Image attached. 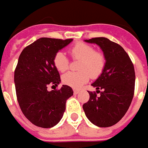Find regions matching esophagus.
Segmentation results:
<instances>
[{"label":"esophagus","instance_id":"1","mask_svg":"<svg viewBox=\"0 0 148 148\" xmlns=\"http://www.w3.org/2000/svg\"><path fill=\"white\" fill-rule=\"evenodd\" d=\"M73 92H74V94H78V93L79 92V90H78V89H73Z\"/></svg>","mask_w":148,"mask_h":148}]
</instances>
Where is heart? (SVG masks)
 I'll return each instance as SVG.
<instances>
[{
  "label": "heart",
  "mask_w": 148,
  "mask_h": 148,
  "mask_svg": "<svg viewBox=\"0 0 148 148\" xmlns=\"http://www.w3.org/2000/svg\"><path fill=\"white\" fill-rule=\"evenodd\" d=\"M74 60H80L78 65L79 72H69L62 76L63 83L74 88H79L88 81L90 75L96 78L101 75L106 65V57L101 52L88 44L76 43L69 49ZM53 64L59 72H65L69 67V60L63 52H57L54 56Z\"/></svg>",
  "instance_id": "heart-1"
}]
</instances>
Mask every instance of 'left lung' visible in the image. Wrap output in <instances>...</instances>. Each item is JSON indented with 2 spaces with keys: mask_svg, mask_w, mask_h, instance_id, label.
Segmentation results:
<instances>
[{
  "mask_svg": "<svg viewBox=\"0 0 148 148\" xmlns=\"http://www.w3.org/2000/svg\"><path fill=\"white\" fill-rule=\"evenodd\" d=\"M85 41L100 47L106 57V65L101 75L92 84L100 96L88 92L90 98L83 109L93 124L100 127H111L122 119L131 105L136 81L134 65L124 49L108 38L96 37Z\"/></svg>",
  "mask_w": 148,
  "mask_h": 148,
  "instance_id": "1",
  "label": "left lung"
}]
</instances>
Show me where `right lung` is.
Here are the masks:
<instances>
[{
  "instance_id": "add662e5",
  "label": "right lung",
  "mask_w": 148,
  "mask_h": 148,
  "mask_svg": "<svg viewBox=\"0 0 148 148\" xmlns=\"http://www.w3.org/2000/svg\"><path fill=\"white\" fill-rule=\"evenodd\" d=\"M72 41L42 37L25 47L19 56L14 72L17 101L23 114L36 126L49 128L56 125L62 119L67 99L73 95L68 85L48 91L49 84L60 83L54 56Z\"/></svg>"
}]
</instances>
